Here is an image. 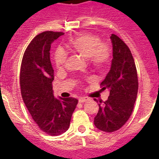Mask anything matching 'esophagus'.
Here are the masks:
<instances>
[{"label": "esophagus", "instance_id": "34e87169", "mask_svg": "<svg viewBox=\"0 0 159 159\" xmlns=\"http://www.w3.org/2000/svg\"><path fill=\"white\" fill-rule=\"evenodd\" d=\"M87 101H88V99L86 98V97H80L79 100H78V102H79L80 103H84V102H87Z\"/></svg>", "mask_w": 159, "mask_h": 159}]
</instances>
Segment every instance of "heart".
Instances as JSON below:
<instances>
[{"label":"heart","instance_id":"obj_1","mask_svg":"<svg viewBox=\"0 0 159 159\" xmlns=\"http://www.w3.org/2000/svg\"><path fill=\"white\" fill-rule=\"evenodd\" d=\"M70 49L74 53L87 58L88 64L97 71H104L111 57V48L103 43L99 36L84 33L72 37L68 42ZM67 53L62 49H57L54 53V62L60 69L67 60Z\"/></svg>","mask_w":159,"mask_h":159}]
</instances>
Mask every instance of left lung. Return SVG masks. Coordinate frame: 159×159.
Instances as JSON below:
<instances>
[{
	"mask_svg": "<svg viewBox=\"0 0 159 159\" xmlns=\"http://www.w3.org/2000/svg\"><path fill=\"white\" fill-rule=\"evenodd\" d=\"M113 58L110 72L101 83L102 90L110 91L106 102H100L94 125L100 130L114 132L128 120L138 93V75L129 48L116 34L111 36ZM97 101V100H96Z\"/></svg>",
	"mask_w": 159,
	"mask_h": 159,
	"instance_id": "obj_1",
	"label": "left lung"
}]
</instances>
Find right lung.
Returning <instances> with one entry per match:
<instances>
[{
    "instance_id": "obj_1",
    "label": "right lung",
    "mask_w": 159,
    "mask_h": 159,
    "mask_svg": "<svg viewBox=\"0 0 159 159\" xmlns=\"http://www.w3.org/2000/svg\"><path fill=\"white\" fill-rule=\"evenodd\" d=\"M62 34L45 31L36 35L24 53L20 74L24 103L39 128L52 136L68 129L78 102L73 97L57 99L53 96L54 77L49 51L51 43Z\"/></svg>"
}]
</instances>
